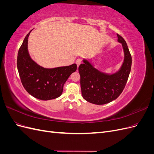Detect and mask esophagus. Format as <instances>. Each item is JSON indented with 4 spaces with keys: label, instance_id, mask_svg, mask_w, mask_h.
I'll use <instances>...</instances> for the list:
<instances>
[{
    "label": "esophagus",
    "instance_id": "esophagus-1",
    "mask_svg": "<svg viewBox=\"0 0 154 154\" xmlns=\"http://www.w3.org/2000/svg\"><path fill=\"white\" fill-rule=\"evenodd\" d=\"M82 63V60L80 59H77L76 61V63L77 65V67H79V66Z\"/></svg>",
    "mask_w": 154,
    "mask_h": 154
}]
</instances>
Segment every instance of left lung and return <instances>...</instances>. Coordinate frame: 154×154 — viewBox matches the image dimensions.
I'll return each instance as SVG.
<instances>
[{
  "mask_svg": "<svg viewBox=\"0 0 154 154\" xmlns=\"http://www.w3.org/2000/svg\"><path fill=\"white\" fill-rule=\"evenodd\" d=\"M122 44L124 60L119 70L112 74L100 71L89 60L84 58L78 68L83 99L95 105H104L116 100L122 94L131 70L132 57L125 40L118 35Z\"/></svg>",
  "mask_w": 154,
  "mask_h": 154,
  "instance_id": "obj_1",
  "label": "left lung"
}]
</instances>
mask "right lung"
Masks as SVG:
<instances>
[{"instance_id": "add662e5", "label": "right lung", "mask_w": 154, "mask_h": 154, "mask_svg": "<svg viewBox=\"0 0 154 154\" xmlns=\"http://www.w3.org/2000/svg\"><path fill=\"white\" fill-rule=\"evenodd\" d=\"M32 31V30H31ZM26 35L18 50L17 69L22 85L32 96L41 100L57 98L62 94L63 85L77 66L44 68L32 60L27 49L30 32Z\"/></svg>"}]
</instances>
